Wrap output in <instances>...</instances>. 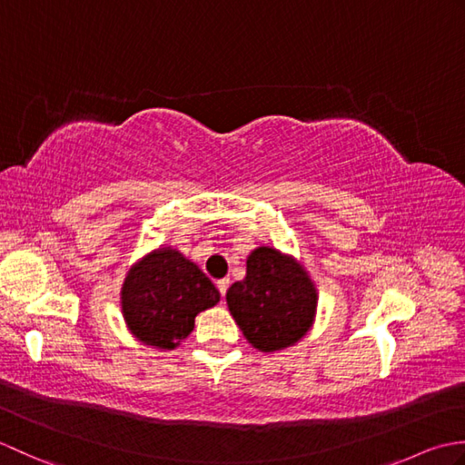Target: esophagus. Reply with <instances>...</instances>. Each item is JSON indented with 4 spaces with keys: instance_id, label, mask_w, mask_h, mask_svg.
<instances>
[{
    "instance_id": "esophagus-1",
    "label": "esophagus",
    "mask_w": 465,
    "mask_h": 465,
    "mask_svg": "<svg viewBox=\"0 0 465 465\" xmlns=\"http://www.w3.org/2000/svg\"><path fill=\"white\" fill-rule=\"evenodd\" d=\"M215 285H217V290H220L222 298H225V292H227V288H230V280L223 278V280H220V282H215Z\"/></svg>"
}]
</instances>
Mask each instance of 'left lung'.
<instances>
[{"label":"left lung","instance_id":"1","mask_svg":"<svg viewBox=\"0 0 465 465\" xmlns=\"http://www.w3.org/2000/svg\"><path fill=\"white\" fill-rule=\"evenodd\" d=\"M318 288L292 253L273 245L252 250L245 278L225 293L232 318L255 350L275 353L302 341L315 322Z\"/></svg>","mask_w":465,"mask_h":465}]
</instances>
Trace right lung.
<instances>
[{
    "label": "right lung",
    "instance_id": "1",
    "mask_svg": "<svg viewBox=\"0 0 465 465\" xmlns=\"http://www.w3.org/2000/svg\"><path fill=\"white\" fill-rule=\"evenodd\" d=\"M220 292L212 280L167 245L137 260L120 292L122 315L134 338L147 348L172 351L195 325V315L213 308Z\"/></svg>",
    "mask_w": 465,
    "mask_h": 465
}]
</instances>
